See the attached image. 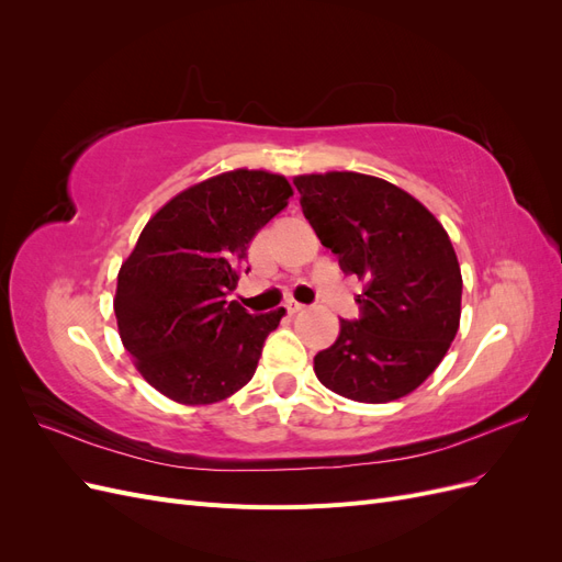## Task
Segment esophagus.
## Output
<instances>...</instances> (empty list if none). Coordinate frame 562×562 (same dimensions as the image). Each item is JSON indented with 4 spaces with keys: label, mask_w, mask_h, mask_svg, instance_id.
<instances>
[{
    "label": "esophagus",
    "mask_w": 562,
    "mask_h": 562,
    "mask_svg": "<svg viewBox=\"0 0 562 562\" xmlns=\"http://www.w3.org/2000/svg\"><path fill=\"white\" fill-rule=\"evenodd\" d=\"M285 310L291 312V314H297V312L304 310V304H302V302H295V300H288V302H285Z\"/></svg>",
    "instance_id": "obj_1"
}]
</instances>
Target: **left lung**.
<instances>
[{"label":"left lung","mask_w":562,"mask_h":562,"mask_svg":"<svg viewBox=\"0 0 562 562\" xmlns=\"http://www.w3.org/2000/svg\"><path fill=\"white\" fill-rule=\"evenodd\" d=\"M300 206L339 269L363 281L314 372L335 394L386 403L427 380L459 328L462 271L443 225L407 192L363 173L297 176Z\"/></svg>","instance_id":"left-lung-1"}]
</instances>
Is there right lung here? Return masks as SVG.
<instances>
[{
  "label": "right lung",
  "instance_id": "right-lung-1",
  "mask_svg": "<svg viewBox=\"0 0 562 562\" xmlns=\"http://www.w3.org/2000/svg\"><path fill=\"white\" fill-rule=\"evenodd\" d=\"M291 196L283 176L239 168L180 192L145 225L119 269L114 314L140 375L164 396L206 405L255 375L285 310L248 314L227 295L252 236Z\"/></svg>",
  "mask_w": 562,
  "mask_h": 562
}]
</instances>
